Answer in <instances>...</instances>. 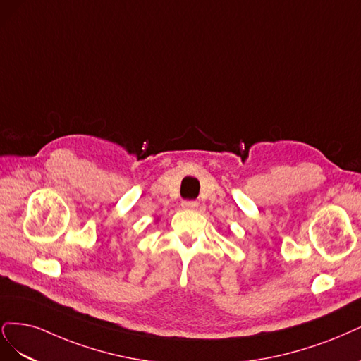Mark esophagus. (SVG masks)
I'll return each instance as SVG.
<instances>
[{
	"instance_id": "34e87169",
	"label": "esophagus",
	"mask_w": 361,
	"mask_h": 361,
	"mask_svg": "<svg viewBox=\"0 0 361 361\" xmlns=\"http://www.w3.org/2000/svg\"><path fill=\"white\" fill-rule=\"evenodd\" d=\"M181 208H184V210H196L197 202H195V201H183L181 202Z\"/></svg>"
}]
</instances>
